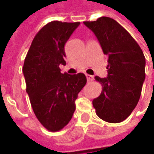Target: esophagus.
I'll list each match as a JSON object with an SVG mask.
<instances>
[{
  "instance_id": "1",
  "label": "esophagus",
  "mask_w": 154,
  "mask_h": 154,
  "mask_svg": "<svg viewBox=\"0 0 154 154\" xmlns=\"http://www.w3.org/2000/svg\"><path fill=\"white\" fill-rule=\"evenodd\" d=\"M86 80L87 81H92L93 80V76L92 75H90V74H86Z\"/></svg>"
}]
</instances>
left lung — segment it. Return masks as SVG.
<instances>
[{"label": "left lung", "mask_w": 154, "mask_h": 154, "mask_svg": "<svg viewBox=\"0 0 154 154\" xmlns=\"http://www.w3.org/2000/svg\"><path fill=\"white\" fill-rule=\"evenodd\" d=\"M108 56L106 78L95 77L102 92L92 100L99 118L108 122L124 121L139 101L145 80L146 59L139 45L115 20L100 17L85 21Z\"/></svg>", "instance_id": "left-lung-1"}]
</instances>
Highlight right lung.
<instances>
[{
  "label": "right lung",
  "instance_id": "obj_1",
  "mask_svg": "<svg viewBox=\"0 0 154 154\" xmlns=\"http://www.w3.org/2000/svg\"><path fill=\"white\" fill-rule=\"evenodd\" d=\"M80 22L52 21L32 40L23 66L26 92L41 124L56 132L65 127L75 110V100L86 84V75L62 74L64 46Z\"/></svg>",
  "mask_w": 154,
  "mask_h": 154
}]
</instances>
